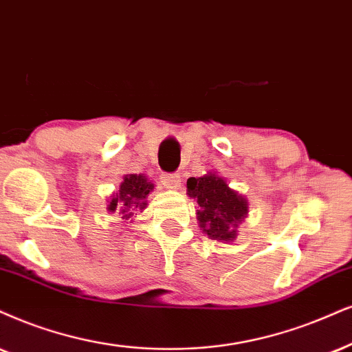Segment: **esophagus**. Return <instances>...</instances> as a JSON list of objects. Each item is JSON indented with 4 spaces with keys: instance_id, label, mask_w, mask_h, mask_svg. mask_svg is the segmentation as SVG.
<instances>
[{
    "instance_id": "esophagus-1",
    "label": "esophagus",
    "mask_w": 352,
    "mask_h": 352,
    "mask_svg": "<svg viewBox=\"0 0 352 352\" xmlns=\"http://www.w3.org/2000/svg\"><path fill=\"white\" fill-rule=\"evenodd\" d=\"M162 182L167 188H177L180 185L179 173H162Z\"/></svg>"
}]
</instances>
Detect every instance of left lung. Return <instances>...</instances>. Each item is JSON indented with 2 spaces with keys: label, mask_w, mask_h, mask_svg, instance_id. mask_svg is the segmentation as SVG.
Returning <instances> with one entry per match:
<instances>
[{
  "label": "left lung",
  "mask_w": 352,
  "mask_h": 352,
  "mask_svg": "<svg viewBox=\"0 0 352 352\" xmlns=\"http://www.w3.org/2000/svg\"><path fill=\"white\" fill-rule=\"evenodd\" d=\"M186 195L198 203V222L203 232L217 242H232L239 224L248 214V201L217 173L186 180Z\"/></svg>",
  "instance_id": "1"
}]
</instances>
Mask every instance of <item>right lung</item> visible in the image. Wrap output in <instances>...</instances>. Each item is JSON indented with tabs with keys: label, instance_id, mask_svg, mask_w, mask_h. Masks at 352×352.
<instances>
[{
	"label": "right lung",
	"instance_id": "1",
	"mask_svg": "<svg viewBox=\"0 0 352 352\" xmlns=\"http://www.w3.org/2000/svg\"><path fill=\"white\" fill-rule=\"evenodd\" d=\"M154 190V184L146 179L144 175L130 173L124 175L118 193L110 199L109 211H117L122 219H131L136 212H141L148 206V195Z\"/></svg>",
	"mask_w": 352,
	"mask_h": 352
}]
</instances>
